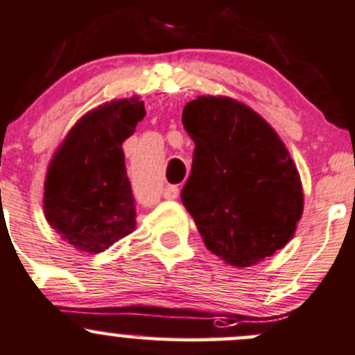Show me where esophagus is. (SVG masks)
Returning a JSON list of instances; mask_svg holds the SVG:
<instances>
[{
    "instance_id": "esophagus-1",
    "label": "esophagus",
    "mask_w": 355,
    "mask_h": 355,
    "mask_svg": "<svg viewBox=\"0 0 355 355\" xmlns=\"http://www.w3.org/2000/svg\"><path fill=\"white\" fill-rule=\"evenodd\" d=\"M179 195V188L176 184H167L164 188V198L166 200H176Z\"/></svg>"
}]
</instances>
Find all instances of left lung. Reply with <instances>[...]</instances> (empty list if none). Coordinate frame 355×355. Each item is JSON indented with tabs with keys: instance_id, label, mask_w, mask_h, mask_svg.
<instances>
[{
	"instance_id": "8db88e82",
	"label": "left lung",
	"mask_w": 355,
	"mask_h": 355,
	"mask_svg": "<svg viewBox=\"0 0 355 355\" xmlns=\"http://www.w3.org/2000/svg\"><path fill=\"white\" fill-rule=\"evenodd\" d=\"M195 141L181 202L205 246L232 266L282 250L302 214V186L286 145L261 116L229 97H198L182 111Z\"/></svg>"
}]
</instances>
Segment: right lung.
I'll use <instances>...</instances> for the list:
<instances>
[{
	"mask_svg": "<svg viewBox=\"0 0 355 355\" xmlns=\"http://www.w3.org/2000/svg\"><path fill=\"white\" fill-rule=\"evenodd\" d=\"M144 118L137 98L101 105L73 126L54 155L44 214L76 250L102 253L135 231L137 202L121 147Z\"/></svg>",
	"mask_w": 355,
	"mask_h": 355,
	"instance_id": "right-lung-1",
	"label": "right lung"
}]
</instances>
